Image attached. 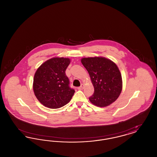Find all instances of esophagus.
Here are the masks:
<instances>
[{"label":"esophagus","instance_id":"1","mask_svg":"<svg viewBox=\"0 0 157 157\" xmlns=\"http://www.w3.org/2000/svg\"><path fill=\"white\" fill-rule=\"evenodd\" d=\"M84 85L83 84H81V85L79 86V87H78V89L79 90H82L83 88H84Z\"/></svg>","mask_w":157,"mask_h":157}]
</instances>
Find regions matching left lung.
<instances>
[{"instance_id": "obj_1", "label": "left lung", "mask_w": 157, "mask_h": 157, "mask_svg": "<svg viewBox=\"0 0 157 157\" xmlns=\"http://www.w3.org/2000/svg\"><path fill=\"white\" fill-rule=\"evenodd\" d=\"M81 62L94 87L90 102L98 107L108 106L114 102L122 89V76L117 65L102 56L83 58Z\"/></svg>"}]
</instances>
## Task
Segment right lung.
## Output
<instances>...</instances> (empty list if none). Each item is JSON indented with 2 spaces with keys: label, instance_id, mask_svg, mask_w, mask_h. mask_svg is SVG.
<instances>
[{
  "label": "right lung",
  "instance_id": "obj_1",
  "mask_svg": "<svg viewBox=\"0 0 157 157\" xmlns=\"http://www.w3.org/2000/svg\"><path fill=\"white\" fill-rule=\"evenodd\" d=\"M71 62L67 58L55 57L37 68L33 78V90L37 100L46 107L57 109L67 104L75 90L69 86L65 71Z\"/></svg>",
  "mask_w": 157,
  "mask_h": 157
}]
</instances>
